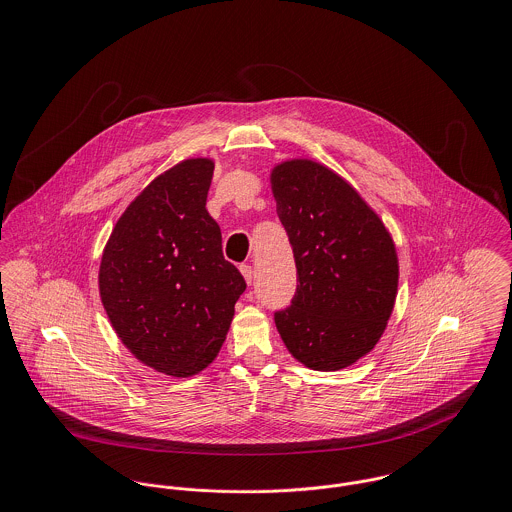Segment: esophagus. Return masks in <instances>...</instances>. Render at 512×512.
Listing matches in <instances>:
<instances>
[{
  "label": "esophagus",
  "mask_w": 512,
  "mask_h": 512,
  "mask_svg": "<svg viewBox=\"0 0 512 512\" xmlns=\"http://www.w3.org/2000/svg\"><path fill=\"white\" fill-rule=\"evenodd\" d=\"M240 272H242V276H244L246 284H252V280H254V272H252V266H248V264H242V266H240Z\"/></svg>",
  "instance_id": "obj_1"
}]
</instances>
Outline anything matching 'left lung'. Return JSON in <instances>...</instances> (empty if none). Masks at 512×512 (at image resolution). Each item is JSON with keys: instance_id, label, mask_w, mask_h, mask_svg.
Wrapping results in <instances>:
<instances>
[{"instance_id": "obj_1", "label": "left lung", "mask_w": 512, "mask_h": 512, "mask_svg": "<svg viewBox=\"0 0 512 512\" xmlns=\"http://www.w3.org/2000/svg\"><path fill=\"white\" fill-rule=\"evenodd\" d=\"M270 183L297 268L292 305L274 317L278 333L307 368L355 365L374 349L394 309V240L357 189L323 163L282 161Z\"/></svg>"}]
</instances>
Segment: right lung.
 <instances>
[{
    "mask_svg": "<svg viewBox=\"0 0 512 512\" xmlns=\"http://www.w3.org/2000/svg\"><path fill=\"white\" fill-rule=\"evenodd\" d=\"M213 171V159L191 157L157 175L112 228L98 272L102 305L126 349L179 378L215 361L246 290L207 211Z\"/></svg>",
    "mask_w": 512,
    "mask_h": 512,
    "instance_id": "right-lung-1",
    "label": "right lung"
}]
</instances>
